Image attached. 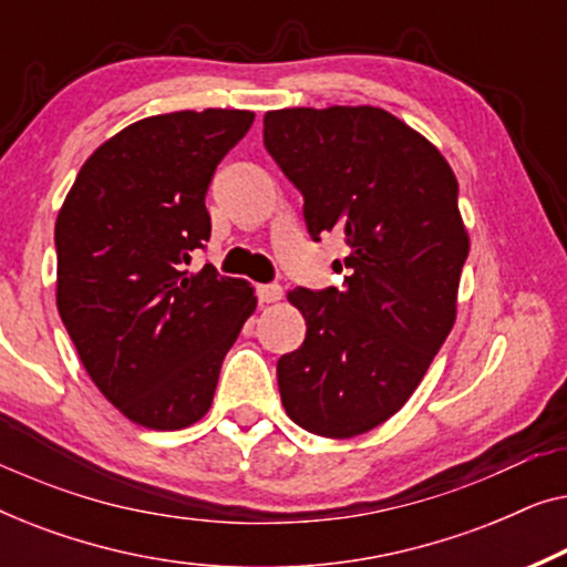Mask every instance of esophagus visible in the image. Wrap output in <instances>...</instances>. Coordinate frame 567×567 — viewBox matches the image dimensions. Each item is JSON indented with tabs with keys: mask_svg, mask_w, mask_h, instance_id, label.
I'll return each mask as SVG.
<instances>
[{
	"mask_svg": "<svg viewBox=\"0 0 567 567\" xmlns=\"http://www.w3.org/2000/svg\"><path fill=\"white\" fill-rule=\"evenodd\" d=\"M284 297V289L278 284H260L258 286V299L262 301V305H274V301H278Z\"/></svg>",
	"mask_w": 567,
	"mask_h": 567,
	"instance_id": "34e87169",
	"label": "esophagus"
}]
</instances>
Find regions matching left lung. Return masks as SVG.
I'll return each mask as SVG.
<instances>
[{"mask_svg":"<svg viewBox=\"0 0 567 567\" xmlns=\"http://www.w3.org/2000/svg\"><path fill=\"white\" fill-rule=\"evenodd\" d=\"M262 144L305 196L315 243L346 237L343 286L293 289L307 338L278 359L297 425L351 439L405 405L444 346L470 252L460 185L429 138L371 105L286 107L262 118Z\"/></svg>","mask_w":567,"mask_h":567,"instance_id":"8db88e82","label":"left lung"}]
</instances>
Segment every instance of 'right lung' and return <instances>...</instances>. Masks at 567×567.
Instances as JSON below:
<instances>
[{"mask_svg":"<svg viewBox=\"0 0 567 567\" xmlns=\"http://www.w3.org/2000/svg\"><path fill=\"white\" fill-rule=\"evenodd\" d=\"M255 113L131 123L84 162L56 219V305L97 390L128 421L177 431L208 413L252 286L190 258L212 237L206 190Z\"/></svg>","mask_w":567,"mask_h":567,"instance_id":"1","label":"right lung"}]
</instances>
